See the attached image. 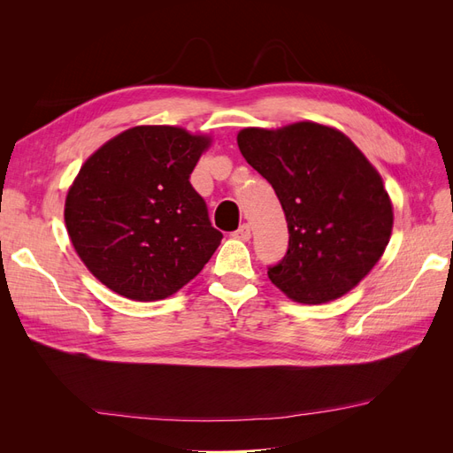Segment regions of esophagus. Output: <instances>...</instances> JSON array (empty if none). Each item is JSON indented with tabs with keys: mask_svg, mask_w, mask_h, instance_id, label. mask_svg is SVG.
<instances>
[{
	"mask_svg": "<svg viewBox=\"0 0 453 453\" xmlns=\"http://www.w3.org/2000/svg\"><path fill=\"white\" fill-rule=\"evenodd\" d=\"M232 236L238 238V240L248 242L251 238V226L250 225H242L236 232H232Z\"/></svg>",
	"mask_w": 453,
	"mask_h": 453,
	"instance_id": "esophagus-1",
	"label": "esophagus"
}]
</instances>
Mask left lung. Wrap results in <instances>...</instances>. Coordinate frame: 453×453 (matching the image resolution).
Instances as JSON below:
<instances>
[{"mask_svg": "<svg viewBox=\"0 0 453 453\" xmlns=\"http://www.w3.org/2000/svg\"><path fill=\"white\" fill-rule=\"evenodd\" d=\"M238 147L276 190L289 228L270 281L303 304L351 291L391 238L393 205L376 168L346 134L310 120L243 128Z\"/></svg>", "mask_w": 453, "mask_h": 453, "instance_id": "1", "label": "left lung"}]
</instances>
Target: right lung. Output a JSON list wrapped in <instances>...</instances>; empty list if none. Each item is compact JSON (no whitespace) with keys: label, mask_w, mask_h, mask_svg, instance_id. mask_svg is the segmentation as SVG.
Segmentation results:
<instances>
[{"label":"right lung","mask_w":453,"mask_h":453,"mask_svg":"<svg viewBox=\"0 0 453 453\" xmlns=\"http://www.w3.org/2000/svg\"><path fill=\"white\" fill-rule=\"evenodd\" d=\"M211 140L177 127H134L104 143L65 196L77 255L105 287L140 303L181 289L221 243L190 185Z\"/></svg>","instance_id":"obj_1"}]
</instances>
